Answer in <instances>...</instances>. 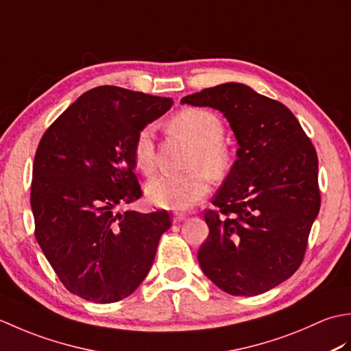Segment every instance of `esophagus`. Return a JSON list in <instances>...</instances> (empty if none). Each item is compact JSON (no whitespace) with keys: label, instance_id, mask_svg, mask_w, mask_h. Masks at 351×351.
I'll use <instances>...</instances> for the list:
<instances>
[{"label":"esophagus","instance_id":"1","mask_svg":"<svg viewBox=\"0 0 351 351\" xmlns=\"http://www.w3.org/2000/svg\"><path fill=\"white\" fill-rule=\"evenodd\" d=\"M185 217H187V215L182 214V213H173V221H175V223L185 220Z\"/></svg>","mask_w":351,"mask_h":351}]
</instances>
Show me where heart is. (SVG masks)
<instances>
[{
    "label": "heart",
    "mask_w": 351,
    "mask_h": 351,
    "mask_svg": "<svg viewBox=\"0 0 351 351\" xmlns=\"http://www.w3.org/2000/svg\"><path fill=\"white\" fill-rule=\"evenodd\" d=\"M170 130L189 138L195 146L187 173H166L146 185L151 202L167 210H185L204 199L210 191V176L221 180L232 166V155L223 143L225 123L221 117L205 108H185L170 121ZM132 158L143 173H152L156 162L155 132L152 126L138 131L132 145ZM208 173L206 174V171Z\"/></svg>",
    "instance_id": "heart-1"
}]
</instances>
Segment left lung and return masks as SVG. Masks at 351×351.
<instances>
[{"mask_svg":"<svg viewBox=\"0 0 351 351\" xmlns=\"http://www.w3.org/2000/svg\"><path fill=\"white\" fill-rule=\"evenodd\" d=\"M181 102L221 111L240 146L215 210L205 211L199 265L228 294H263L303 263L322 205L315 147L289 108L249 86L220 84Z\"/></svg>","mask_w":351,"mask_h":351,"instance_id":"1","label":"left lung"}]
</instances>
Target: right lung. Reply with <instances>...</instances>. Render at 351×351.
<instances>
[{
    "label": "right lung",
    "instance_id": "obj_1",
    "mask_svg": "<svg viewBox=\"0 0 351 351\" xmlns=\"http://www.w3.org/2000/svg\"><path fill=\"white\" fill-rule=\"evenodd\" d=\"M170 98L99 86L81 95L45 131L34 155V237L58 279L84 300L132 294L154 264L167 211L117 213L136 202L132 145Z\"/></svg>",
    "mask_w": 351,
    "mask_h": 351
}]
</instances>
